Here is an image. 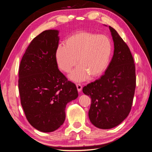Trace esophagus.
<instances>
[{
	"label": "esophagus",
	"mask_w": 152,
	"mask_h": 152,
	"mask_svg": "<svg viewBox=\"0 0 152 152\" xmlns=\"http://www.w3.org/2000/svg\"><path fill=\"white\" fill-rule=\"evenodd\" d=\"M76 86H77V91L79 92H80L82 89V86L81 84H76Z\"/></svg>",
	"instance_id": "1"
}]
</instances>
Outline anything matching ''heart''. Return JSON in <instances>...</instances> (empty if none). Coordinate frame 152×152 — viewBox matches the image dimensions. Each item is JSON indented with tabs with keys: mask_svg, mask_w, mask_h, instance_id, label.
I'll return each mask as SVG.
<instances>
[{
	"mask_svg": "<svg viewBox=\"0 0 152 152\" xmlns=\"http://www.w3.org/2000/svg\"><path fill=\"white\" fill-rule=\"evenodd\" d=\"M112 51V41L107 36L80 31L67 37L64 45L59 44L54 56L58 68L64 72L79 64L69 78L82 82L90 75L92 78L102 75L109 66Z\"/></svg>",
	"mask_w": 152,
	"mask_h": 152,
	"instance_id": "1",
	"label": "heart"
}]
</instances>
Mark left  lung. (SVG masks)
<instances>
[{
	"mask_svg": "<svg viewBox=\"0 0 152 152\" xmlns=\"http://www.w3.org/2000/svg\"><path fill=\"white\" fill-rule=\"evenodd\" d=\"M108 27L114 44L112 61L103 75L82 89L91 98L89 120L102 129L113 128L125 120L136 88L135 65L130 49L117 31Z\"/></svg>",
	"mask_w": 152,
	"mask_h": 152,
	"instance_id": "8db88e82",
	"label": "left lung"
}]
</instances>
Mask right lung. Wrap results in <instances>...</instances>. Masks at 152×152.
Listing matches in <instances>:
<instances>
[{
    "label": "right lung",
    "instance_id": "add662e5",
    "mask_svg": "<svg viewBox=\"0 0 152 152\" xmlns=\"http://www.w3.org/2000/svg\"><path fill=\"white\" fill-rule=\"evenodd\" d=\"M59 30H48L35 37L20 63L18 87L26 117L43 132L57 130L65 120L67 103L78 97L75 84L59 70L55 51Z\"/></svg>",
    "mask_w": 152,
    "mask_h": 152
}]
</instances>
